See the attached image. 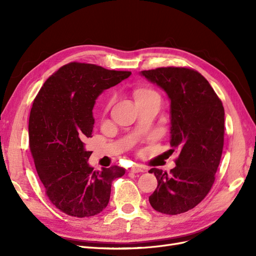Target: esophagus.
Instances as JSON below:
<instances>
[{
	"mask_svg": "<svg viewBox=\"0 0 256 256\" xmlns=\"http://www.w3.org/2000/svg\"><path fill=\"white\" fill-rule=\"evenodd\" d=\"M129 172H131V173H141V172H145V170L141 166H134L131 168H129Z\"/></svg>",
	"mask_w": 256,
	"mask_h": 256,
	"instance_id": "34e87169",
	"label": "esophagus"
}]
</instances>
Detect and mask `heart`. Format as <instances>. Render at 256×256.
Masks as SVG:
<instances>
[{
	"label": "heart",
	"instance_id": "1",
	"mask_svg": "<svg viewBox=\"0 0 256 256\" xmlns=\"http://www.w3.org/2000/svg\"><path fill=\"white\" fill-rule=\"evenodd\" d=\"M152 92H154L150 90V88H140V90H138L134 92V99L147 96V95H150V94H152Z\"/></svg>",
	"mask_w": 256,
	"mask_h": 256
}]
</instances>
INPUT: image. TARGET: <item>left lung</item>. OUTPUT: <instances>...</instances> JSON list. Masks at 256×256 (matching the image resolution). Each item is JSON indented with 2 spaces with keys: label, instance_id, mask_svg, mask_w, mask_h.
Here are the masks:
<instances>
[{
  "label": "left lung",
  "instance_id": "left-lung-1",
  "mask_svg": "<svg viewBox=\"0 0 256 256\" xmlns=\"http://www.w3.org/2000/svg\"><path fill=\"white\" fill-rule=\"evenodd\" d=\"M140 74L166 92L170 100V144L180 152L171 174L152 168L158 180L152 207L178 214L196 207L212 189L224 142V108L200 72L161 67Z\"/></svg>",
  "mask_w": 256,
  "mask_h": 256
}]
</instances>
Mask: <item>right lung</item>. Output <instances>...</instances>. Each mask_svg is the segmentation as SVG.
Here are the masks:
<instances>
[{
  "mask_svg": "<svg viewBox=\"0 0 256 256\" xmlns=\"http://www.w3.org/2000/svg\"><path fill=\"white\" fill-rule=\"evenodd\" d=\"M94 64L69 63L44 83L28 120L30 148L36 171L52 204L66 214L85 218L102 212L109 203L118 166L94 171L85 147L95 120L92 108L104 90L129 78Z\"/></svg>",
  "mask_w": 256,
  "mask_h": 256,
  "instance_id": "1",
  "label": "right lung"
}]
</instances>
